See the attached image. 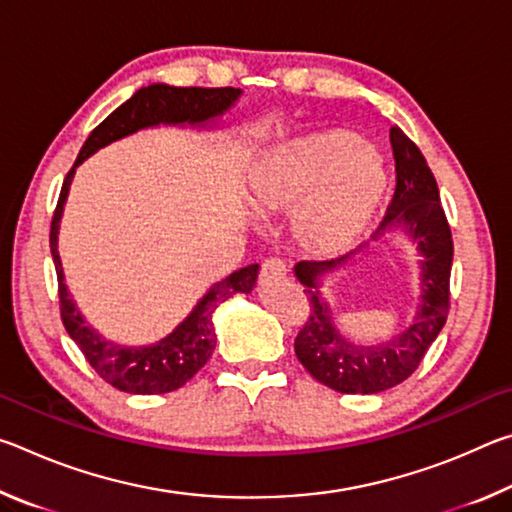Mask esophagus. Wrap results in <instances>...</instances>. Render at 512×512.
<instances>
[{
  "label": "esophagus",
  "instance_id": "esophagus-1",
  "mask_svg": "<svg viewBox=\"0 0 512 512\" xmlns=\"http://www.w3.org/2000/svg\"><path fill=\"white\" fill-rule=\"evenodd\" d=\"M287 275V266H284V262L282 259H277V257H271V259H266V262L262 264V282H277V280H282V277Z\"/></svg>",
  "mask_w": 512,
  "mask_h": 512
}]
</instances>
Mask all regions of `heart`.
I'll return each instance as SVG.
<instances>
[{
	"instance_id": "b5f03b06",
	"label": "heart",
	"mask_w": 512,
	"mask_h": 512,
	"mask_svg": "<svg viewBox=\"0 0 512 512\" xmlns=\"http://www.w3.org/2000/svg\"><path fill=\"white\" fill-rule=\"evenodd\" d=\"M384 155L350 131L296 137L255 164L248 198L255 210L287 214L293 239L311 255L350 250L375 223L388 194Z\"/></svg>"
}]
</instances>
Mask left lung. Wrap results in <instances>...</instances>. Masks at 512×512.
<instances>
[{"instance_id": "1", "label": "left lung", "mask_w": 512, "mask_h": 512, "mask_svg": "<svg viewBox=\"0 0 512 512\" xmlns=\"http://www.w3.org/2000/svg\"><path fill=\"white\" fill-rule=\"evenodd\" d=\"M391 146L397 185L384 221L375 232V241L384 239L388 232H402L418 250L420 298L413 323L386 343H354L336 327L334 311L320 289L329 273L339 271L357 253L329 262H298L293 268L309 300V318L293 343L296 357L311 377L339 393L370 395L402 384L420 366L449 311L454 244L436 178L402 128H391Z\"/></svg>"}]
</instances>
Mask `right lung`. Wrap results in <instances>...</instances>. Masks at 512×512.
I'll use <instances>...</instances> for the list:
<instances>
[{"label":"right lung","mask_w":512,"mask_h":512,"mask_svg":"<svg viewBox=\"0 0 512 512\" xmlns=\"http://www.w3.org/2000/svg\"><path fill=\"white\" fill-rule=\"evenodd\" d=\"M241 97L239 88H176L167 83H153L137 90L131 99L110 112V115L94 128L83 149L76 158L72 171L67 173L60 198L51 221V257L56 264L58 275V298H60V316L67 334L79 345L90 366L97 370V375L108 381L110 386L119 388L124 393L133 395H155L171 393L176 388L185 386L207 359L212 357L216 348L214 332V311L216 307L235 293H250L255 289L259 264H250L239 268L225 280L212 284L205 291V296L196 302L189 316L180 323L171 334L151 345H121L108 341L92 325L85 323L83 314L76 307L74 298L69 296L63 264L58 255V230L60 219L72 187L76 167L97 153L103 146L133 135L144 128L155 126H192L207 128L216 124L225 112L237 106Z\"/></svg>","instance_id":"add662e5"}]
</instances>
